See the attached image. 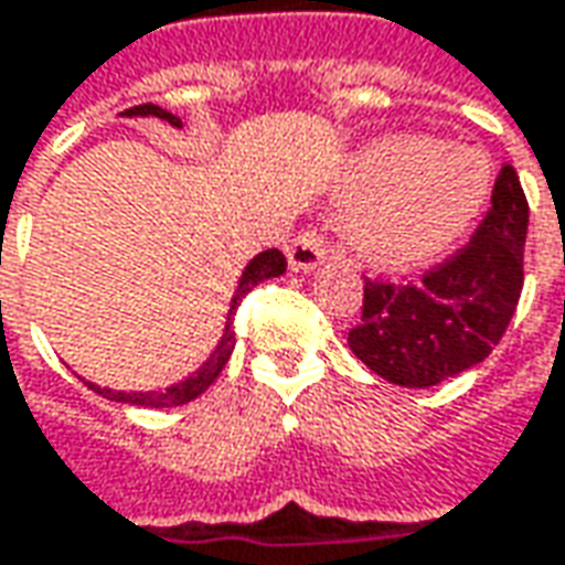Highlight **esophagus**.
Listing matches in <instances>:
<instances>
[{"label": "esophagus", "mask_w": 565, "mask_h": 565, "mask_svg": "<svg viewBox=\"0 0 565 565\" xmlns=\"http://www.w3.org/2000/svg\"><path fill=\"white\" fill-rule=\"evenodd\" d=\"M324 237H321L319 231H312V227H306L300 231L290 244H287V263L294 271H309V268H316L324 259Z\"/></svg>", "instance_id": "esophagus-1"}]
</instances>
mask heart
<instances>
[{
  "label": "heart",
  "mask_w": 565,
  "mask_h": 565,
  "mask_svg": "<svg viewBox=\"0 0 565 565\" xmlns=\"http://www.w3.org/2000/svg\"><path fill=\"white\" fill-rule=\"evenodd\" d=\"M491 168L472 149H444L428 137H387L360 152L347 193L362 200L347 241L365 263L409 271L435 259L476 222Z\"/></svg>",
  "instance_id": "1"
}]
</instances>
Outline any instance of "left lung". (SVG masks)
<instances>
[{
  "mask_svg": "<svg viewBox=\"0 0 565 565\" xmlns=\"http://www.w3.org/2000/svg\"><path fill=\"white\" fill-rule=\"evenodd\" d=\"M529 200L513 166L500 168L491 209L472 241L418 281L365 278L362 321L347 341L375 375L431 387L488 360L525 281Z\"/></svg>",
  "mask_w": 565,
  "mask_h": 565,
  "instance_id": "8db88e82",
  "label": "left lung"
}]
</instances>
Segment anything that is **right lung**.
Instances as JSON below:
<instances>
[{
  "mask_svg": "<svg viewBox=\"0 0 565 565\" xmlns=\"http://www.w3.org/2000/svg\"><path fill=\"white\" fill-rule=\"evenodd\" d=\"M125 115H156V118H162L168 125L181 127V118H178V115H171V111H166L162 106H152V103L125 108ZM284 271H287V259H284L281 249H265V253H259L253 263L246 265L241 287H237V294H234V300H231V319L224 324L222 343H218V350L205 360V365L196 375H190V379L181 381V384H171L166 391H152V394H121V391L93 387V384H89V387H93L96 394H103L106 399H118V403H130V406H156V409H162V406H181V403L196 399L212 381L222 375L224 362L231 360V350H234V331H231V324H234V316H237V306L244 302V297L256 287V284L268 281V278H278Z\"/></svg>",
  "mask_w": 565,
  "mask_h": 565,
  "instance_id": "obj_1",
  "label": "right lung"
}]
</instances>
